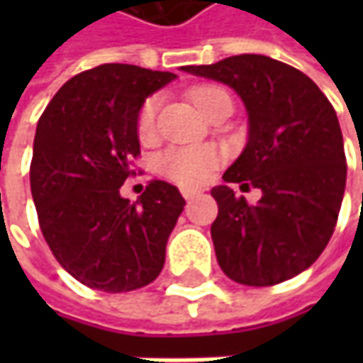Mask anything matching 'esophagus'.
Instances as JSON below:
<instances>
[{"label": "esophagus", "mask_w": 363, "mask_h": 363, "mask_svg": "<svg viewBox=\"0 0 363 363\" xmlns=\"http://www.w3.org/2000/svg\"><path fill=\"white\" fill-rule=\"evenodd\" d=\"M182 196H184L186 200H191V198H196V196H200V189L184 188V189H182Z\"/></svg>", "instance_id": "34e87169"}]
</instances>
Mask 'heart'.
Returning a JSON list of instances; mask_svg holds the SVG:
<instances>
[{
    "mask_svg": "<svg viewBox=\"0 0 363 363\" xmlns=\"http://www.w3.org/2000/svg\"><path fill=\"white\" fill-rule=\"evenodd\" d=\"M194 105L200 108L203 117L210 113V108L216 105L220 99H226L228 92L220 86H198L189 92ZM230 99V96H228ZM157 99H147L139 117H137V133L139 137L147 141L153 137L155 133V115H157ZM220 161V153L214 147L208 145H188V147H169L167 151H163L157 160V169L163 177H167L169 182H174L177 186L191 188V186H200L208 179V175L214 172V167Z\"/></svg>",
    "mask_w": 363,
    "mask_h": 363,
    "instance_id": "1",
    "label": "heart"
}]
</instances>
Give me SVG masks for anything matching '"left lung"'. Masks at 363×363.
<instances>
[{"instance_id": "obj_1", "label": "left lung", "mask_w": 363, "mask_h": 363, "mask_svg": "<svg viewBox=\"0 0 363 363\" xmlns=\"http://www.w3.org/2000/svg\"><path fill=\"white\" fill-rule=\"evenodd\" d=\"M194 77L230 86L248 115V141L212 196V240L224 274L248 286H271L309 269L333 234L345 191L340 121L307 74L260 54L208 66ZM228 183L263 191L257 206L236 199Z\"/></svg>"}]
</instances>
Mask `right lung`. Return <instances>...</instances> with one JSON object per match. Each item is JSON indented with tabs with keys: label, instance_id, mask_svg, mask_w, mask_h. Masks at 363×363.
Instances as JSON below:
<instances>
[{
	"label": "right lung",
	"instance_id": "obj_1",
	"mask_svg": "<svg viewBox=\"0 0 363 363\" xmlns=\"http://www.w3.org/2000/svg\"><path fill=\"white\" fill-rule=\"evenodd\" d=\"M174 72L103 64L70 78L38 121L30 186L52 255L82 285L105 293L157 279L186 200L151 182L137 202L121 196L139 155L137 117Z\"/></svg>",
	"mask_w": 363,
	"mask_h": 363
}]
</instances>
